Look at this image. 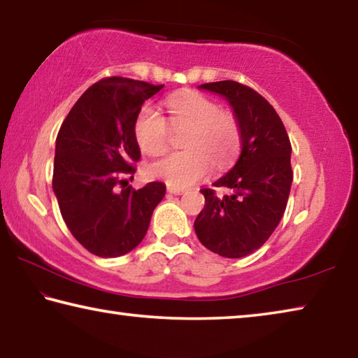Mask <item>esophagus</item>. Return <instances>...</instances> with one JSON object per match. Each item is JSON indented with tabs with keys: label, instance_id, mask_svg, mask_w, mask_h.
<instances>
[{
	"label": "esophagus",
	"instance_id": "34e87169",
	"mask_svg": "<svg viewBox=\"0 0 358 358\" xmlns=\"http://www.w3.org/2000/svg\"><path fill=\"white\" fill-rule=\"evenodd\" d=\"M167 192L175 194V196H180V194L185 192V189H180V187H173V186H167Z\"/></svg>",
	"mask_w": 358,
	"mask_h": 358
}]
</instances>
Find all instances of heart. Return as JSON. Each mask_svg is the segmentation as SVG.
I'll list each match as a JSON object with an SVG mask.
<instances>
[{
    "mask_svg": "<svg viewBox=\"0 0 358 358\" xmlns=\"http://www.w3.org/2000/svg\"><path fill=\"white\" fill-rule=\"evenodd\" d=\"M164 106L172 128H189L185 138L187 150L153 162L150 177L173 187H187L207 177L213 162L222 169L234 161L241 145L240 123L234 113L197 92L169 96ZM134 136L143 153L157 156L167 150L171 127L157 108L143 106L137 113Z\"/></svg>",
    "mask_w": 358,
    "mask_h": 358,
    "instance_id": "heart-1",
    "label": "heart"
}]
</instances>
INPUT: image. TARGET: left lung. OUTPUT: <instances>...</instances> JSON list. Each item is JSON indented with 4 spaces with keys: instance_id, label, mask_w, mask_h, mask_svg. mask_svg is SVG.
Masks as SVG:
<instances>
[{
    "instance_id": "1",
    "label": "left lung",
    "mask_w": 358,
    "mask_h": 358,
    "mask_svg": "<svg viewBox=\"0 0 358 358\" xmlns=\"http://www.w3.org/2000/svg\"><path fill=\"white\" fill-rule=\"evenodd\" d=\"M201 88L224 96L234 107L241 155L232 171L213 183L229 187L230 194L201 189L205 207L194 229L207 250L222 257H245L270 238L284 215L294 178L292 147L280 115L256 90L234 80L203 83Z\"/></svg>"
}]
</instances>
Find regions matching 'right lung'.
Segmentation results:
<instances>
[{"mask_svg": "<svg viewBox=\"0 0 358 358\" xmlns=\"http://www.w3.org/2000/svg\"><path fill=\"white\" fill-rule=\"evenodd\" d=\"M126 77L93 83L72 106L57 136L53 191L66 226L85 250L118 257L141 243L166 185L128 186L141 159L134 123L143 102L162 90ZM122 191H119V187Z\"/></svg>", "mask_w": 358, "mask_h": 358, "instance_id": "obj_1", "label": "right lung"}]
</instances>
